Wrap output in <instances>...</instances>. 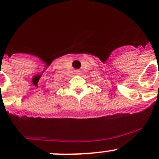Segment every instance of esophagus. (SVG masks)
I'll return each mask as SVG.
<instances>
[{"instance_id": "1", "label": "esophagus", "mask_w": 159, "mask_h": 159, "mask_svg": "<svg viewBox=\"0 0 159 159\" xmlns=\"http://www.w3.org/2000/svg\"><path fill=\"white\" fill-rule=\"evenodd\" d=\"M75 74H76V75H80V70H75Z\"/></svg>"}]
</instances>
